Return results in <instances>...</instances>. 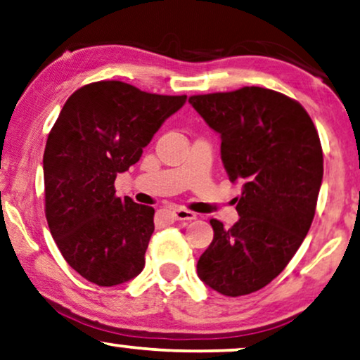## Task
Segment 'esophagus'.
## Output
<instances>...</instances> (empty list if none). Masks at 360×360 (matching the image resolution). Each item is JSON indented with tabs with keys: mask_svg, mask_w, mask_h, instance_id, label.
<instances>
[{
	"mask_svg": "<svg viewBox=\"0 0 360 360\" xmlns=\"http://www.w3.org/2000/svg\"><path fill=\"white\" fill-rule=\"evenodd\" d=\"M172 217L176 220H195V214L191 212L188 209L183 207H176L172 209Z\"/></svg>",
	"mask_w": 360,
	"mask_h": 360,
	"instance_id": "esophagus-1",
	"label": "esophagus"
}]
</instances>
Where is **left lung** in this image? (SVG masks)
Masks as SVG:
<instances>
[{
    "instance_id": "obj_1",
    "label": "left lung",
    "mask_w": 360,
    "mask_h": 360,
    "mask_svg": "<svg viewBox=\"0 0 360 360\" xmlns=\"http://www.w3.org/2000/svg\"><path fill=\"white\" fill-rule=\"evenodd\" d=\"M220 135V155L240 219L230 229L210 219L214 240L198 262L205 285L225 296L262 290L303 243L323 181V148L303 105L263 87L189 97Z\"/></svg>"
}]
</instances>
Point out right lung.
<instances>
[{"instance_id": "1", "label": "right lung", "mask_w": 360, "mask_h": 360, "mask_svg": "<svg viewBox=\"0 0 360 360\" xmlns=\"http://www.w3.org/2000/svg\"><path fill=\"white\" fill-rule=\"evenodd\" d=\"M186 98L100 80L75 90L62 107L42 160L46 219L62 257L85 280L115 286L145 266L155 209L117 198L115 177L140 161Z\"/></svg>"}]
</instances>
